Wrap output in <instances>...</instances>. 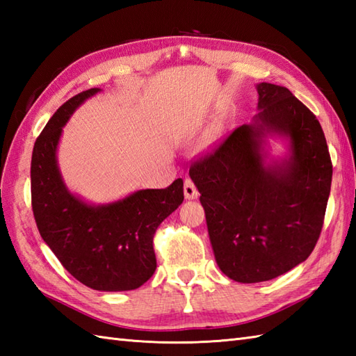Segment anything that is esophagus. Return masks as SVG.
I'll use <instances>...</instances> for the list:
<instances>
[{
	"label": "esophagus",
	"mask_w": 356,
	"mask_h": 356,
	"mask_svg": "<svg viewBox=\"0 0 356 356\" xmlns=\"http://www.w3.org/2000/svg\"><path fill=\"white\" fill-rule=\"evenodd\" d=\"M184 191H185V197L186 199H197L199 197V191L197 188H195L194 182L191 179H185V186H184Z\"/></svg>",
	"instance_id": "obj_1"
}]
</instances>
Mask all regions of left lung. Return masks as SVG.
Instances as JSON below:
<instances>
[{"instance_id":"obj_1","label":"left lung","mask_w":356,"mask_h":356,"mask_svg":"<svg viewBox=\"0 0 356 356\" xmlns=\"http://www.w3.org/2000/svg\"><path fill=\"white\" fill-rule=\"evenodd\" d=\"M257 125H241L191 163L216 261L226 277L260 283L312 254L324 223L332 161L314 113L282 86L261 82ZM291 139L293 156L264 169L259 139Z\"/></svg>"}]
</instances>
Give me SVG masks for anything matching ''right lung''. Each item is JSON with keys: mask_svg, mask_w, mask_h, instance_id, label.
Returning <instances> with one entry per match:
<instances>
[{"mask_svg": "<svg viewBox=\"0 0 356 356\" xmlns=\"http://www.w3.org/2000/svg\"><path fill=\"white\" fill-rule=\"evenodd\" d=\"M97 90L64 102L36 138L30 166L32 209L41 237L78 282L96 291H131L154 274V232L184 202V180L105 207L86 205L65 190L56 165L59 136L74 108Z\"/></svg>", "mask_w": 356, "mask_h": 356, "instance_id": "obj_1", "label": "right lung"}]
</instances>
